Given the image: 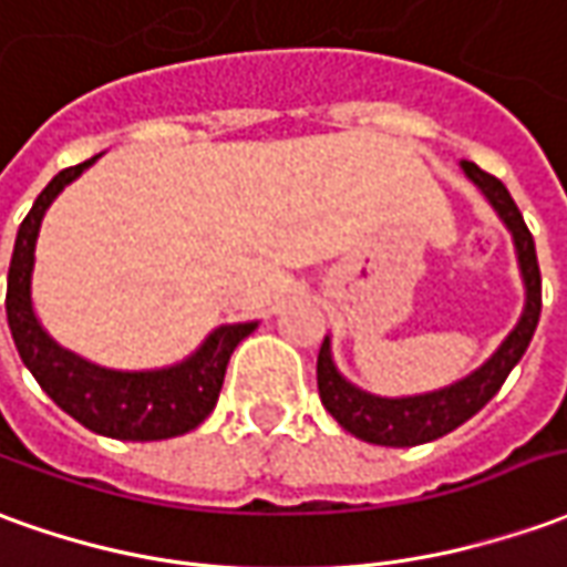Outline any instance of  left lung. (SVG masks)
<instances>
[{"mask_svg": "<svg viewBox=\"0 0 567 567\" xmlns=\"http://www.w3.org/2000/svg\"><path fill=\"white\" fill-rule=\"evenodd\" d=\"M461 165L466 177L488 196L494 212L504 217V224L513 233L518 267H522V279H525V295H528L525 297V312H522L516 328L509 331V338L501 343V350L494 352L488 362L473 371L470 378L457 380L439 393L408 395V399H380V395L355 390L352 383H347L338 374V368L331 362V343L324 338L319 362H316L319 399H322L324 411L347 433L362 439V442H371V445L411 449V445L433 442L439 435H449L451 430H457L461 423L470 421L504 386L506 374L516 368L518 359L528 350L537 319H540V267H537L532 229L525 227V217L509 196V189L494 174L482 172L476 162L463 159Z\"/></svg>", "mask_w": 567, "mask_h": 567, "instance_id": "obj_1", "label": "left lung"}]
</instances>
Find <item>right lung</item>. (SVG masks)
I'll list each match as a JSON object with an SVG mask.
<instances>
[{"label":"right lung","instance_id":"right-lung-1","mask_svg":"<svg viewBox=\"0 0 567 567\" xmlns=\"http://www.w3.org/2000/svg\"><path fill=\"white\" fill-rule=\"evenodd\" d=\"M94 159L54 174L49 187L33 202L30 215L23 217L8 267V328L23 365L33 371L39 386L54 399V405L63 408L70 417H76L82 426H89L91 433L122 439V442H159V439L184 435L215 411L229 355L255 331V322L217 328L196 355L162 371H110V368L91 365L73 352L61 350L42 331V324L35 322L30 276H33L39 224L54 196L70 181H76Z\"/></svg>","mask_w":567,"mask_h":567}]
</instances>
